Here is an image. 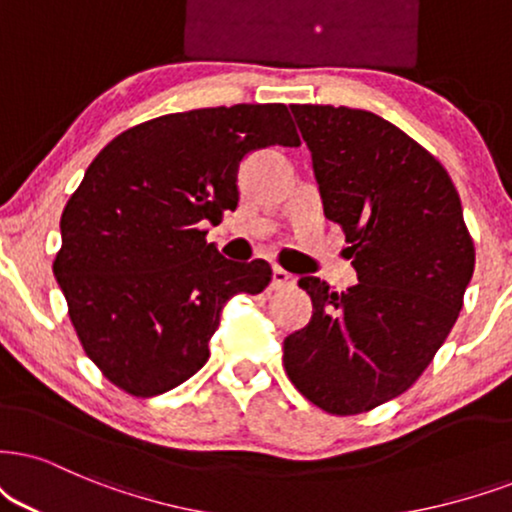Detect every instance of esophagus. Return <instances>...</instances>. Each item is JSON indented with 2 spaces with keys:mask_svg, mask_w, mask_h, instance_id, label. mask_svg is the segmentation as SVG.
Instances as JSON below:
<instances>
[{
  "mask_svg": "<svg viewBox=\"0 0 512 512\" xmlns=\"http://www.w3.org/2000/svg\"><path fill=\"white\" fill-rule=\"evenodd\" d=\"M295 283V278H293V274H288L286 269H281V267H274V274H271V288H288V286H293Z\"/></svg>",
  "mask_w": 512,
  "mask_h": 512,
  "instance_id": "1",
  "label": "esophagus"
}]
</instances>
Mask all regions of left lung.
<instances>
[{
	"label": "left lung",
	"mask_w": 512,
	"mask_h": 512,
	"mask_svg": "<svg viewBox=\"0 0 512 512\" xmlns=\"http://www.w3.org/2000/svg\"><path fill=\"white\" fill-rule=\"evenodd\" d=\"M290 111L359 283L335 293L300 278L314 314L283 340V366L314 406L357 416L404 394L435 359L463 307L475 245L449 172L409 134L357 108Z\"/></svg>",
	"instance_id": "1"
}]
</instances>
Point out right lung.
Wrapping results in <instances>:
<instances>
[{
    "mask_svg": "<svg viewBox=\"0 0 512 512\" xmlns=\"http://www.w3.org/2000/svg\"><path fill=\"white\" fill-rule=\"evenodd\" d=\"M300 146L283 103L160 115L92 160L61 217L54 274L84 354L122 392L155 397L210 357L224 302L269 286L264 260L234 264L205 222L236 210L245 153Z\"/></svg>",
    "mask_w": 512,
    "mask_h": 512,
    "instance_id": "1",
    "label": "right lung"
}]
</instances>
